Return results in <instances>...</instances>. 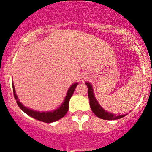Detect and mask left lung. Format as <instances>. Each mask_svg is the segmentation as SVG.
I'll list each match as a JSON object with an SVG mask.
<instances>
[{"instance_id":"left-lung-1","label":"left lung","mask_w":152,"mask_h":152,"mask_svg":"<svg viewBox=\"0 0 152 152\" xmlns=\"http://www.w3.org/2000/svg\"><path fill=\"white\" fill-rule=\"evenodd\" d=\"M85 84L87 86V88H88V97L89 100V105H90L91 110L95 114V116H97L100 119H105V120H116V119H119L120 118L124 117V116L127 115L124 114L119 115V116H116L114 114L108 112L105 109H103L101 105L99 104L97 99L95 98L92 84L88 82V81H86Z\"/></svg>"}]
</instances>
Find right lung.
Returning <instances> with one entry per match:
<instances>
[{
    "mask_svg": "<svg viewBox=\"0 0 152 152\" xmlns=\"http://www.w3.org/2000/svg\"><path fill=\"white\" fill-rule=\"evenodd\" d=\"M78 85V82L73 83V84L69 87L68 89V92L66 93V96L65 97L64 101L63 102L61 105L56 109L53 111H35V110L31 109V108L25 107L21 102L19 100L18 97H17V94H16L15 89H14V84L12 83L13 86V92H14V98L17 100V105H19L20 108L25 113L28 114V116H31V117L34 118V119H37V120L41 121L46 123H52L56 121L59 120L61 118H63L66 113L68 112V108H69V100L71 99L72 95H73V92H74L75 89H76V86Z\"/></svg>",
    "mask_w": 152,
    "mask_h": 152,
    "instance_id": "obj_1",
    "label": "right lung"
}]
</instances>
